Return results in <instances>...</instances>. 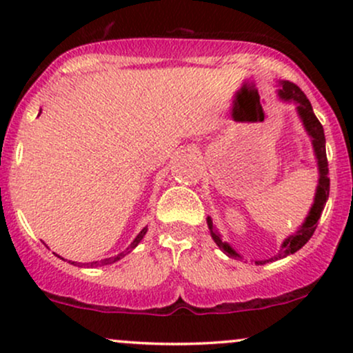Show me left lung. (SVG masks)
Masks as SVG:
<instances>
[{"label":"left lung","mask_w":353,"mask_h":353,"mask_svg":"<svg viewBox=\"0 0 353 353\" xmlns=\"http://www.w3.org/2000/svg\"><path fill=\"white\" fill-rule=\"evenodd\" d=\"M279 98L285 103H294L295 111H297L299 117H301L303 129L307 131V134L310 137L312 148H314L315 161H317V169H319V184L317 189H315V197L314 204L307 214L305 221L302 222V225L299 228L292 236H287L285 241L282 242L281 250H279L277 255L270 259H264V261H255L257 265H264L267 262H274L277 259H283L287 255L297 252L299 249H302L303 245L309 242V239L314 234V230L317 229V222L320 216H322V210L325 208V202L329 199V190H330V179H329V163H327V152H325V134H323L322 124L319 123L317 116L314 114V109H312L310 101L307 99V96L303 94L302 89L297 86V84L290 83V81H279ZM208 228L210 230V236H212L214 242H216L217 247L221 250H224L225 254L230 255V257H239L236 250L230 247L228 242L222 241L221 234L217 232V229L214 228L212 219L208 217Z\"/></svg>","instance_id":"8db88e82"}]
</instances>
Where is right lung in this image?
<instances>
[{
  "instance_id": "obj_1",
  "label": "right lung",
  "mask_w": 353,
  "mask_h": 353,
  "mask_svg": "<svg viewBox=\"0 0 353 353\" xmlns=\"http://www.w3.org/2000/svg\"><path fill=\"white\" fill-rule=\"evenodd\" d=\"M39 112H41V111H39ZM145 232H148V228H144L143 230H141V232H139V234H137V236H136V239H134V241H132V242H131V245H129V247H128V249H125V250H123V252H121V254H117V255H114V257H108V259H103V261H96V262H91V264H84V265H89V267H94V265H108V264H114V262H117V261H119V259H123L125 254L132 252V250H134V249H136V247H137V244H139V242H141V241H143V237L145 236ZM70 262H71V261H70ZM71 264H74V265H76V262H71Z\"/></svg>"
}]
</instances>
